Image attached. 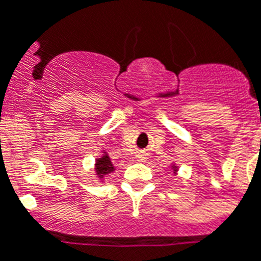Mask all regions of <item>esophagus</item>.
Instances as JSON below:
<instances>
[{
	"label": "esophagus",
	"mask_w": 261,
	"mask_h": 261,
	"mask_svg": "<svg viewBox=\"0 0 261 261\" xmlns=\"http://www.w3.org/2000/svg\"><path fill=\"white\" fill-rule=\"evenodd\" d=\"M137 159H139V161H144V160H145V156H144V154L140 153L139 156H137Z\"/></svg>",
	"instance_id": "esophagus-1"
}]
</instances>
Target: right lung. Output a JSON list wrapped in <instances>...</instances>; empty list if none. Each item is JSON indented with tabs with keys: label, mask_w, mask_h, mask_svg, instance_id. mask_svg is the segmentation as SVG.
Masks as SVG:
<instances>
[{
	"label": "right lung",
	"mask_w": 261,
	"mask_h": 261,
	"mask_svg": "<svg viewBox=\"0 0 261 261\" xmlns=\"http://www.w3.org/2000/svg\"><path fill=\"white\" fill-rule=\"evenodd\" d=\"M113 171H115V168H113V164H112L109 156H107V154L101 156L100 159L96 161V172L97 176L100 178H102L105 174L111 173V172Z\"/></svg>",
	"instance_id": "right-lung-1"
}]
</instances>
